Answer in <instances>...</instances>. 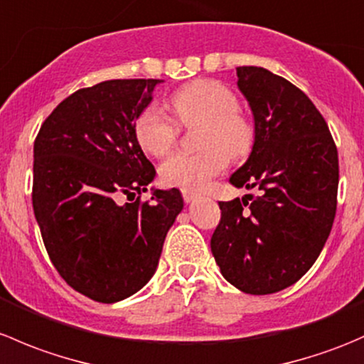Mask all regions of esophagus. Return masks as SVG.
<instances>
[{"instance_id":"1","label":"esophagus","mask_w":364,"mask_h":364,"mask_svg":"<svg viewBox=\"0 0 364 364\" xmlns=\"http://www.w3.org/2000/svg\"><path fill=\"white\" fill-rule=\"evenodd\" d=\"M181 196H183V199H185V203H193V200L199 197V193L190 192V190H181Z\"/></svg>"}]
</instances>
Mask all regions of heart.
<instances>
[{
	"instance_id": "1",
	"label": "heart",
	"mask_w": 364,
	"mask_h": 364,
	"mask_svg": "<svg viewBox=\"0 0 364 364\" xmlns=\"http://www.w3.org/2000/svg\"><path fill=\"white\" fill-rule=\"evenodd\" d=\"M172 116L151 104L137 116L135 139L146 153L164 156L174 148L179 125L200 127L199 153H174L160 165V179L168 186L200 190L227 167L229 159H245L252 151L255 128L241 114L236 93L225 84L199 79L176 91L168 100Z\"/></svg>"
}]
</instances>
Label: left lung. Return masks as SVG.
<instances>
[{
  "mask_svg": "<svg viewBox=\"0 0 364 364\" xmlns=\"http://www.w3.org/2000/svg\"><path fill=\"white\" fill-rule=\"evenodd\" d=\"M236 72L255 141L230 183L257 196L218 203L222 218L211 252L229 284L264 296L296 284L324 248L336 213L338 151L326 119L299 87L260 67Z\"/></svg>",
  "mask_w": 364,
  "mask_h": 364,
  "instance_id": "left-lung-1",
  "label": "left lung"
}]
</instances>
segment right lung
<instances>
[{
	"label": "right lung",
	"mask_w": 364,
	"mask_h": 364,
	"mask_svg": "<svg viewBox=\"0 0 364 364\" xmlns=\"http://www.w3.org/2000/svg\"><path fill=\"white\" fill-rule=\"evenodd\" d=\"M160 82L114 79L82 87L49 114L35 139L31 197L46 250L70 287L98 303L148 284L183 209L176 188L117 204L155 179L135 121Z\"/></svg>",
	"instance_id": "right-lung-1"
}]
</instances>
